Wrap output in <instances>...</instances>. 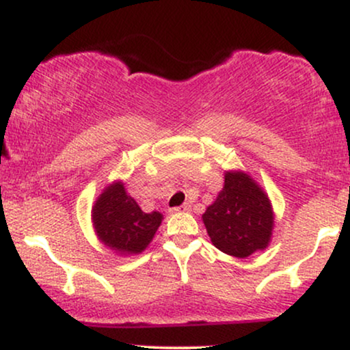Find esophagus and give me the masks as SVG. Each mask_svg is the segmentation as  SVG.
<instances>
[{
    "label": "esophagus",
    "instance_id": "obj_1",
    "mask_svg": "<svg viewBox=\"0 0 350 350\" xmlns=\"http://www.w3.org/2000/svg\"><path fill=\"white\" fill-rule=\"evenodd\" d=\"M187 211H189L187 204H184V206H180V207H172L171 208L172 214H179V212H187Z\"/></svg>",
    "mask_w": 350,
    "mask_h": 350
}]
</instances>
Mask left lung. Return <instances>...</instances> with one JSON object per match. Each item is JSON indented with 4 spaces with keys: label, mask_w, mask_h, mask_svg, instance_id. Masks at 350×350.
Here are the masks:
<instances>
[{
    "label": "left lung",
    "mask_w": 350,
    "mask_h": 350,
    "mask_svg": "<svg viewBox=\"0 0 350 350\" xmlns=\"http://www.w3.org/2000/svg\"><path fill=\"white\" fill-rule=\"evenodd\" d=\"M211 242L237 258L265 250L271 242L275 212L263 187L245 171H226L222 191L202 214Z\"/></svg>",
    "instance_id": "left-lung-1"
}]
</instances>
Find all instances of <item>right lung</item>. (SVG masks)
<instances>
[{
	"instance_id": "obj_1",
	"label": "right lung",
	"mask_w": 350,
	"mask_h": 350,
	"mask_svg": "<svg viewBox=\"0 0 350 350\" xmlns=\"http://www.w3.org/2000/svg\"><path fill=\"white\" fill-rule=\"evenodd\" d=\"M161 222V212H143L122 180L108 184L92 206L95 235L120 256L146 250Z\"/></svg>"
}]
</instances>
